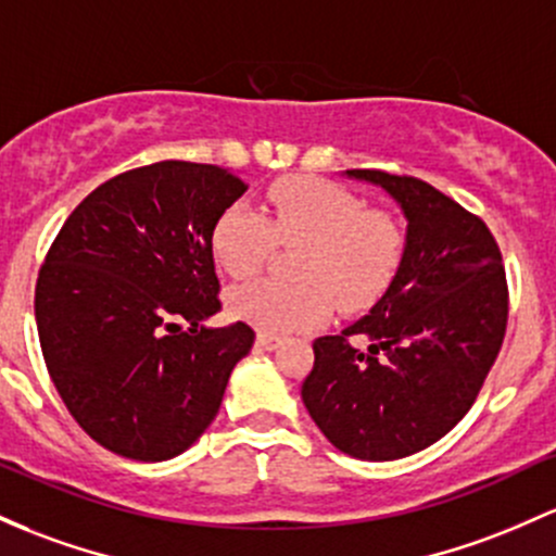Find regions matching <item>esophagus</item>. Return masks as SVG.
I'll list each match as a JSON object with an SVG mask.
<instances>
[{
	"instance_id": "1",
	"label": "esophagus",
	"mask_w": 556,
	"mask_h": 556,
	"mask_svg": "<svg viewBox=\"0 0 556 556\" xmlns=\"http://www.w3.org/2000/svg\"><path fill=\"white\" fill-rule=\"evenodd\" d=\"M282 340L277 338V334H268V332H258V338H255V345L261 348V351H274V348H279Z\"/></svg>"
}]
</instances>
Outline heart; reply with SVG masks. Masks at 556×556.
I'll use <instances>...</instances> for the list:
<instances>
[{"label": "heart", "mask_w": 556, "mask_h": 556, "mask_svg": "<svg viewBox=\"0 0 556 556\" xmlns=\"http://www.w3.org/2000/svg\"><path fill=\"white\" fill-rule=\"evenodd\" d=\"M277 245L301 248L295 282L261 279L227 298L231 316L268 334L321 325L332 303L343 314L375 306L404 266L406 231L393 213L369 208L351 189L288 176L268 189L264 213L229 205L211 231L213 258L235 279L255 277Z\"/></svg>", "instance_id": "heart-1"}]
</instances>
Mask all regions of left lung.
Here are the masks:
<instances>
[{
	"instance_id": "1",
	"label": "left lung",
	"mask_w": 556,
	"mask_h": 556,
	"mask_svg": "<svg viewBox=\"0 0 556 556\" xmlns=\"http://www.w3.org/2000/svg\"><path fill=\"white\" fill-rule=\"evenodd\" d=\"M404 208L406 255L382 301L314 340L301 395L327 441L390 462L443 438L469 412L502 351L509 290L485 222L417 176L353 168ZM367 337L370 348L355 345Z\"/></svg>"
}]
</instances>
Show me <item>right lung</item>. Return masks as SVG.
I'll list each match as a JSON object with an SVG mask.
<instances>
[{"mask_svg": "<svg viewBox=\"0 0 556 556\" xmlns=\"http://www.w3.org/2000/svg\"><path fill=\"white\" fill-rule=\"evenodd\" d=\"M245 189L208 163L124 170L76 205L47 250L34 298L47 371L71 417L113 454L187 451L253 348L245 321L203 325L222 311L213 224Z\"/></svg>", "mask_w": 556, "mask_h": 556, "instance_id": "right-lung-1", "label": "right lung"}]
</instances>
